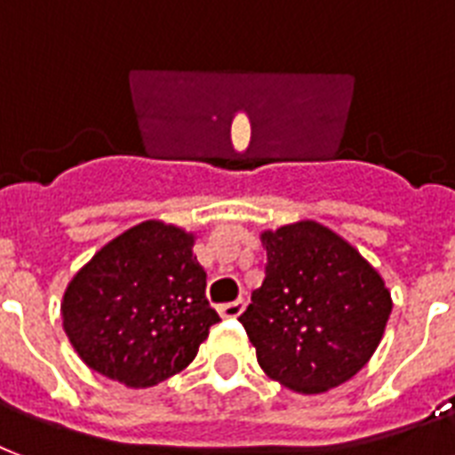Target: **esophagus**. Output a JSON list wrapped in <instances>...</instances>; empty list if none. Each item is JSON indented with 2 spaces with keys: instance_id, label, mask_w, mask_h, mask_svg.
Wrapping results in <instances>:
<instances>
[{
  "instance_id": "34e87169",
  "label": "esophagus",
  "mask_w": 455,
  "mask_h": 455,
  "mask_svg": "<svg viewBox=\"0 0 455 455\" xmlns=\"http://www.w3.org/2000/svg\"><path fill=\"white\" fill-rule=\"evenodd\" d=\"M242 312H244V302H242V299H235V302H228V305L218 307V314H220L223 319H237Z\"/></svg>"
}]
</instances>
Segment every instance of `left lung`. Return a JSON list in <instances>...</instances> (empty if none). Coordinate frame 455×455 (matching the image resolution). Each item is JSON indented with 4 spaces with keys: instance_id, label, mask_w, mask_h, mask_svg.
<instances>
[{
    "instance_id": "8db88e82",
    "label": "left lung",
    "mask_w": 455,
    "mask_h": 455,
    "mask_svg": "<svg viewBox=\"0 0 455 455\" xmlns=\"http://www.w3.org/2000/svg\"><path fill=\"white\" fill-rule=\"evenodd\" d=\"M266 278L240 321L271 379L323 394L370 362L391 316V292L355 247L314 223L261 235Z\"/></svg>"
}]
</instances>
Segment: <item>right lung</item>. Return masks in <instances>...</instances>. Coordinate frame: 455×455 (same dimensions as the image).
<instances>
[{"instance_id":"right-lung-1","label":"right lung","mask_w":455,"mask_h":455,"mask_svg":"<svg viewBox=\"0 0 455 455\" xmlns=\"http://www.w3.org/2000/svg\"><path fill=\"white\" fill-rule=\"evenodd\" d=\"M194 235L146 220L108 242L71 278L61 302L78 357L132 388L182 371L220 321L206 299Z\"/></svg>"}]
</instances>
